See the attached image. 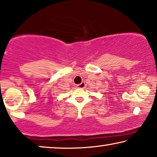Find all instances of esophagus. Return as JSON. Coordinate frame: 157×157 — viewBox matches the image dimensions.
Masks as SVG:
<instances>
[{
	"instance_id": "34e87169",
	"label": "esophagus",
	"mask_w": 157,
	"mask_h": 157,
	"mask_svg": "<svg viewBox=\"0 0 157 157\" xmlns=\"http://www.w3.org/2000/svg\"><path fill=\"white\" fill-rule=\"evenodd\" d=\"M85 87V82H82V83L79 84V85H77V87L79 88V89H83V88Z\"/></svg>"
}]
</instances>
